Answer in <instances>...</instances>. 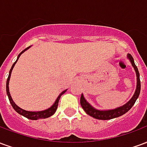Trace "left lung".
<instances>
[{
  "label": "left lung",
  "instance_id": "8db88e82",
  "mask_svg": "<svg viewBox=\"0 0 147 147\" xmlns=\"http://www.w3.org/2000/svg\"><path fill=\"white\" fill-rule=\"evenodd\" d=\"M127 57L131 61V63L132 64V66L135 68V71L136 72V76H137V86H136V90L134 95L130 100L129 102L126 103L125 105L119 107V108L115 109H112V110H98L96 109L93 108L91 105H90L88 102H86L83 94H81L80 97V104L82 108L84 109L86 113L90 115V117H94L98 120H110V119H113L116 117H120L124 113H126L127 112L131 109L134 104L136 103V100L139 98V93H140V89H141V84H140V79H139V72L138 70V67H136V64L134 62V59H133L132 56L131 54L127 55Z\"/></svg>",
  "mask_w": 147,
  "mask_h": 147
}]
</instances>
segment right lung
I'll use <instances>...</instances> for the list:
<instances>
[{"mask_svg":"<svg viewBox=\"0 0 147 147\" xmlns=\"http://www.w3.org/2000/svg\"><path fill=\"white\" fill-rule=\"evenodd\" d=\"M28 48H30V47H27V48H26L24 50H23V51L21 52L20 54L18 55L17 60L16 61V62H15L14 64H12L11 68L10 69V71H9V75H8V80H7V83H6V90H7V94H8V99H9V102H10V103H11V106L13 107V109L17 112L18 113L20 114V115H22V116H24V117H27V119L36 120H38V119H44V118H47V117H51L52 115H53V114L55 113V112L57 111V109L59 100H60V98H61V95H62V94H64V93H65L66 90H64V91L61 93L60 95L58 96V98H57V100H56L55 103L53 104V105H52L50 108H49L48 109H45V110L44 111H39V112H30V111H26V110H24V109H20L19 106H17V105L15 104V102H13V100H12L11 95H10V92H9V88H8L9 80H10V76H11V71H12V69H13V67H14L16 63L18 60H19V58H20V55L22 54L24 51H26Z\"/></svg>","mask_w":147,"mask_h":147,"instance_id":"add662e5","label":"right lung"}]
</instances>
